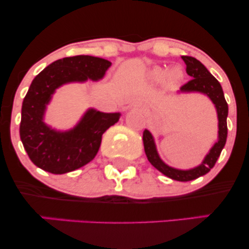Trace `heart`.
Listing matches in <instances>:
<instances>
[{"mask_svg": "<svg viewBox=\"0 0 249 249\" xmlns=\"http://www.w3.org/2000/svg\"><path fill=\"white\" fill-rule=\"evenodd\" d=\"M165 75H166V81L168 84L174 85L181 81L184 73H182V70L180 69L179 67L171 68V69L167 71V73L165 72V70L161 69V68H154V69L151 71V78H152L153 81H161L165 77Z\"/></svg>", "mask_w": 249, "mask_h": 249, "instance_id": "heart-1", "label": "heart"}]
</instances>
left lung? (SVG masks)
<instances>
[{"label": "left lung", "instance_id": "obj_1", "mask_svg": "<svg viewBox=\"0 0 249 249\" xmlns=\"http://www.w3.org/2000/svg\"><path fill=\"white\" fill-rule=\"evenodd\" d=\"M182 61L186 64V72L192 79H190L186 84L180 88V91L184 92H191V91H196V92H202L207 95L211 98V101L214 103L218 112L219 119V141L215 142V145L211 148L210 153L205 157L204 161L198 167L192 168L188 171L176 170L167 166L165 162L159 158L157 153L156 145H154L153 138L148 130H144L142 132V142H144V150L146 153L148 161L153 165L158 171H160L162 174L168 177L173 180L178 181H190L199 177L205 176L211 171V168L214 167L216 160L220 157L222 148L226 144L227 139V116H228V105L226 102L224 91H222L221 85L218 82L215 77L211 75L205 65L198 59L191 56H181Z\"/></svg>", "mask_w": 249, "mask_h": 249}]
</instances>
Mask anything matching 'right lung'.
I'll list each match as a JSON object with an SVG mask.
<instances>
[{"mask_svg":"<svg viewBox=\"0 0 249 249\" xmlns=\"http://www.w3.org/2000/svg\"><path fill=\"white\" fill-rule=\"evenodd\" d=\"M110 65L111 62L93 56L65 57L51 63L34 78L22 104L19 137L37 167L63 174L95 158L103 133L119 121L121 113H104L91 108L68 132L51 130L43 123V115L57 88L69 82L101 79Z\"/></svg>","mask_w":249,"mask_h":249,"instance_id":"right-lung-1","label":"right lung"}]
</instances>
